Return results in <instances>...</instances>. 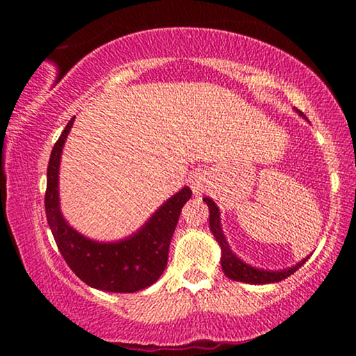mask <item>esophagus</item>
<instances>
[{
    "instance_id": "obj_1",
    "label": "esophagus",
    "mask_w": 356,
    "mask_h": 356,
    "mask_svg": "<svg viewBox=\"0 0 356 356\" xmlns=\"http://www.w3.org/2000/svg\"><path fill=\"white\" fill-rule=\"evenodd\" d=\"M189 188H191V191L194 196H201V194L206 191L207 189V178L204 172H194L191 177H189Z\"/></svg>"
}]
</instances>
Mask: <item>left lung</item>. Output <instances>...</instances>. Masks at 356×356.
I'll list each match as a JSON object with an SVG mask.
<instances>
[{"mask_svg": "<svg viewBox=\"0 0 356 356\" xmlns=\"http://www.w3.org/2000/svg\"><path fill=\"white\" fill-rule=\"evenodd\" d=\"M301 118L306 120V116L301 113L300 110H295ZM204 202L207 204L209 207V228H211L213 238L218 243L222 251V257H220V266L223 274H225L228 279L236 280V282H245V284H251V285H266V284H275V282H280L290 277L291 274H295L296 270L300 269L301 266L308 261V257L301 259L300 262H296L295 266L286 267V269L282 270H266V269H257V267H252L251 264H246L241 257H238L235 252L232 251L230 245H228L225 235H223L222 230V222H220V209L216 202L212 201L211 197H204Z\"/></svg>", "mask_w": 356, "mask_h": 356, "instance_id": "1", "label": "left lung"}]
</instances>
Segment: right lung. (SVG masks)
Returning <instances> with one entry per match:
<instances>
[{"instance_id": "obj_1", "label": "right lung", "mask_w": 356, "mask_h": 356, "mask_svg": "<svg viewBox=\"0 0 356 356\" xmlns=\"http://www.w3.org/2000/svg\"><path fill=\"white\" fill-rule=\"evenodd\" d=\"M76 116L66 124L51 150L47 170L45 212L48 227L66 264L92 289L134 293L159 280L168 261V248L179 212L193 191L188 186L168 197L139 230L118 241H97L72 228L60 207V163Z\"/></svg>"}]
</instances>
